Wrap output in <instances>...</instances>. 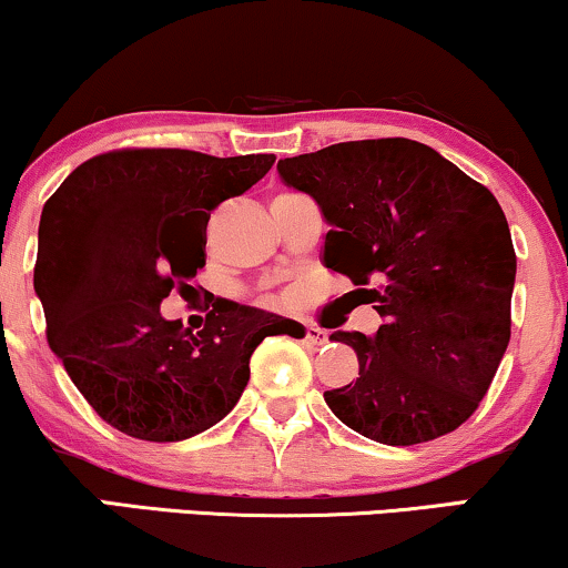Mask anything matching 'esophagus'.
Segmentation results:
<instances>
[{"label": "esophagus", "instance_id": "1", "mask_svg": "<svg viewBox=\"0 0 568 568\" xmlns=\"http://www.w3.org/2000/svg\"><path fill=\"white\" fill-rule=\"evenodd\" d=\"M306 343H312V346H325L327 343V333L317 325H306Z\"/></svg>", "mask_w": 568, "mask_h": 568}]
</instances>
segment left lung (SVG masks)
Listing matches in <instances>:
<instances>
[{"mask_svg": "<svg viewBox=\"0 0 568 568\" xmlns=\"http://www.w3.org/2000/svg\"><path fill=\"white\" fill-rule=\"evenodd\" d=\"M277 172L317 201L325 267L385 317L375 335H329L358 358L356 383L325 393L329 412L385 445L454 433L511 337L516 254L498 199L408 139L333 143L280 160Z\"/></svg>", "mask_w": 568, "mask_h": 568, "instance_id": "1", "label": "left lung"}]
</instances>
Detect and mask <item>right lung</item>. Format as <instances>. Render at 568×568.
Instances as JSON below:
<instances>
[{"label":"right lung","mask_w":568,"mask_h":568,"mask_svg":"<svg viewBox=\"0 0 568 568\" xmlns=\"http://www.w3.org/2000/svg\"><path fill=\"white\" fill-rule=\"evenodd\" d=\"M272 162L123 149L83 162L44 204L33 291L47 341L106 425L152 443L204 433L239 404L264 337L304 335L298 322L227 298L199 333L160 312L204 267L210 212Z\"/></svg>","instance_id":"obj_1"}]
</instances>
